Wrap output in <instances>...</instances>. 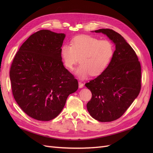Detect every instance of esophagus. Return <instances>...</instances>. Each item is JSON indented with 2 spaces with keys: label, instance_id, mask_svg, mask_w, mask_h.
I'll return each instance as SVG.
<instances>
[{
  "label": "esophagus",
  "instance_id": "34e87169",
  "mask_svg": "<svg viewBox=\"0 0 153 153\" xmlns=\"http://www.w3.org/2000/svg\"><path fill=\"white\" fill-rule=\"evenodd\" d=\"M79 88H82L84 87V84L81 82H79Z\"/></svg>",
  "mask_w": 153,
  "mask_h": 153
}]
</instances>
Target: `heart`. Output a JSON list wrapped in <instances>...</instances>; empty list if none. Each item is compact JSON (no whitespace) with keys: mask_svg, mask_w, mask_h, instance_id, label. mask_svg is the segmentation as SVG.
<instances>
[{"mask_svg":"<svg viewBox=\"0 0 153 153\" xmlns=\"http://www.w3.org/2000/svg\"><path fill=\"white\" fill-rule=\"evenodd\" d=\"M115 53L114 46L108 39L87 35H77L71 39V45H63L60 50L64 65L72 71L81 63L76 74L82 79L90 75L98 76L108 68Z\"/></svg>","mask_w":153,"mask_h":153,"instance_id":"heart-1","label":"heart"}]
</instances>
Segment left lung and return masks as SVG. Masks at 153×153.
<instances>
[{"label":"left lung","instance_id":"1","mask_svg":"<svg viewBox=\"0 0 153 153\" xmlns=\"http://www.w3.org/2000/svg\"><path fill=\"white\" fill-rule=\"evenodd\" d=\"M95 32L105 34L115 43V51L107 69L85 84L92 92L87 108L94 119L110 122L121 117L140 94L141 64L135 51L121 35L108 28Z\"/></svg>","mask_w":153,"mask_h":153}]
</instances>
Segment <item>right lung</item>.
Returning a JSON list of instances; mask_svg holds the SVG:
<instances>
[{"instance_id":"obj_1","label":"right lung","mask_w":153,"mask_h":153,"mask_svg":"<svg viewBox=\"0 0 153 153\" xmlns=\"http://www.w3.org/2000/svg\"><path fill=\"white\" fill-rule=\"evenodd\" d=\"M64 33L42 30L16 53L10 70L13 97L29 117L50 121L62 111L77 80L64 68L60 54Z\"/></svg>"}]
</instances>
